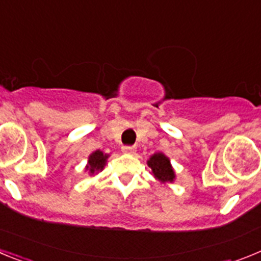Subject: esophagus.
I'll list each match as a JSON object with an SVG mask.
<instances>
[{"label": "esophagus", "instance_id": "1", "mask_svg": "<svg viewBox=\"0 0 261 261\" xmlns=\"http://www.w3.org/2000/svg\"><path fill=\"white\" fill-rule=\"evenodd\" d=\"M123 151L125 154H136L135 146H123Z\"/></svg>", "mask_w": 261, "mask_h": 261}]
</instances>
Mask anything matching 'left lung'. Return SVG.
<instances>
[{
    "label": "left lung",
    "mask_w": 261,
    "mask_h": 261,
    "mask_svg": "<svg viewBox=\"0 0 261 261\" xmlns=\"http://www.w3.org/2000/svg\"><path fill=\"white\" fill-rule=\"evenodd\" d=\"M147 166L150 167L151 174L154 175L156 180L161 183H174L175 175L174 167H172L170 158L163 153H154L150 158L147 159Z\"/></svg>",
    "instance_id": "1"
}]
</instances>
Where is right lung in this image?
<instances>
[{
    "instance_id": "1",
    "label": "right lung",
    "mask_w": 261,
    "mask_h": 261,
    "mask_svg": "<svg viewBox=\"0 0 261 261\" xmlns=\"http://www.w3.org/2000/svg\"><path fill=\"white\" fill-rule=\"evenodd\" d=\"M108 154L103 153L102 150H95L90 154L89 158H87V165L85 167L86 171H89V174L93 176V175H96L98 172L103 171L106 163H107Z\"/></svg>"
}]
</instances>
